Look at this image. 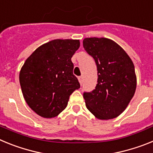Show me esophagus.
Returning a JSON list of instances; mask_svg holds the SVG:
<instances>
[{
    "label": "esophagus",
    "instance_id": "1",
    "mask_svg": "<svg viewBox=\"0 0 153 153\" xmlns=\"http://www.w3.org/2000/svg\"><path fill=\"white\" fill-rule=\"evenodd\" d=\"M78 79H79V83H80V85H82V83H83V76H79V77H78Z\"/></svg>",
    "mask_w": 153,
    "mask_h": 153
}]
</instances>
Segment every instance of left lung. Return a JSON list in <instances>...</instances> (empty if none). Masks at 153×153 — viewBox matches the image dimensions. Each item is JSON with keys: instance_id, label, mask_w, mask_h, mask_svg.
Instances as JSON below:
<instances>
[{"instance_id": "obj_1", "label": "left lung", "mask_w": 153, "mask_h": 153, "mask_svg": "<svg viewBox=\"0 0 153 153\" xmlns=\"http://www.w3.org/2000/svg\"><path fill=\"white\" fill-rule=\"evenodd\" d=\"M83 44L95 60L98 75L95 90L83 93L86 108L100 120L116 118L134 96V64L122 47L110 39L85 38Z\"/></svg>"}]
</instances>
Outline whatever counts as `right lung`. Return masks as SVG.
I'll return each mask as SVG.
<instances>
[{
  "instance_id": "right-lung-1",
  "label": "right lung",
  "mask_w": 153,
  "mask_h": 153,
  "mask_svg": "<svg viewBox=\"0 0 153 153\" xmlns=\"http://www.w3.org/2000/svg\"><path fill=\"white\" fill-rule=\"evenodd\" d=\"M79 44V40H53L35 50L24 62L19 75L23 96L40 117L58 116L73 92L80 87L71 61Z\"/></svg>"
}]
</instances>
